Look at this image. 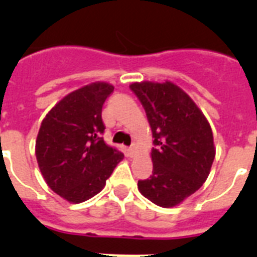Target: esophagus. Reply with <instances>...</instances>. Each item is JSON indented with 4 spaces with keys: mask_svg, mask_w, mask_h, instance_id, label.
I'll use <instances>...</instances> for the list:
<instances>
[{
    "mask_svg": "<svg viewBox=\"0 0 257 257\" xmlns=\"http://www.w3.org/2000/svg\"><path fill=\"white\" fill-rule=\"evenodd\" d=\"M136 152V148H135V145H133V147H130V148H127V154L130 157H133L134 154H135Z\"/></svg>",
    "mask_w": 257,
    "mask_h": 257,
    "instance_id": "esophagus-1",
    "label": "esophagus"
}]
</instances>
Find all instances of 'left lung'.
<instances>
[{
    "instance_id": "8db88e82",
    "label": "left lung",
    "mask_w": 257,
    "mask_h": 257,
    "mask_svg": "<svg viewBox=\"0 0 257 257\" xmlns=\"http://www.w3.org/2000/svg\"><path fill=\"white\" fill-rule=\"evenodd\" d=\"M131 91L144 106L153 134V172L138 181L145 198L174 207L207 179L215 158L211 126L189 95L172 82H135Z\"/></svg>"
}]
</instances>
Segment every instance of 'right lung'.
Segmentation results:
<instances>
[{
    "label": "right lung",
    "mask_w": 257,
    "mask_h": 257,
    "mask_svg": "<svg viewBox=\"0 0 257 257\" xmlns=\"http://www.w3.org/2000/svg\"><path fill=\"white\" fill-rule=\"evenodd\" d=\"M114 87L94 82L70 92L41 123L36 157L41 174L56 194L81 203L100 192L123 153L105 144L101 109Z\"/></svg>",
    "instance_id": "right-lung-1"
}]
</instances>
